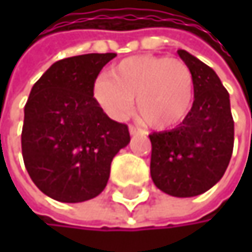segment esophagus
I'll return each instance as SVG.
<instances>
[{
  "label": "esophagus",
  "instance_id": "obj_1",
  "mask_svg": "<svg viewBox=\"0 0 252 252\" xmlns=\"http://www.w3.org/2000/svg\"><path fill=\"white\" fill-rule=\"evenodd\" d=\"M128 131H129V134H131V135H138V134H141V129L134 126H128Z\"/></svg>",
  "mask_w": 252,
  "mask_h": 252
}]
</instances>
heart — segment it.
<instances>
[{
    "mask_svg": "<svg viewBox=\"0 0 252 252\" xmlns=\"http://www.w3.org/2000/svg\"><path fill=\"white\" fill-rule=\"evenodd\" d=\"M94 99L112 118L121 120L135 99V114L155 129L182 123L194 102V74L179 60L132 57L114 65L94 84Z\"/></svg>",
    "mask_w": 252,
    "mask_h": 252,
    "instance_id": "b5f03b06",
    "label": "heart"
}]
</instances>
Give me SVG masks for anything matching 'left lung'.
<instances>
[{
    "label": "left lung",
    "mask_w": 252,
    "mask_h": 252,
    "mask_svg": "<svg viewBox=\"0 0 252 252\" xmlns=\"http://www.w3.org/2000/svg\"><path fill=\"white\" fill-rule=\"evenodd\" d=\"M178 55L194 74V102L187 118L172 129L150 134V175L172 197H195L216 185L233 150L229 93L213 68L189 52Z\"/></svg>",
    "instance_id": "1"
}]
</instances>
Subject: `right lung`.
Wrapping results in <instances>:
<instances>
[{"label":"right lung","mask_w":252,"mask_h":252,"mask_svg":"<svg viewBox=\"0 0 252 252\" xmlns=\"http://www.w3.org/2000/svg\"><path fill=\"white\" fill-rule=\"evenodd\" d=\"M117 54H86L52 64L33 84L25 106L22 152L34 185L61 203L99 195L111 162L129 143L93 97L94 80Z\"/></svg>","instance_id":"obj_1"}]
</instances>
